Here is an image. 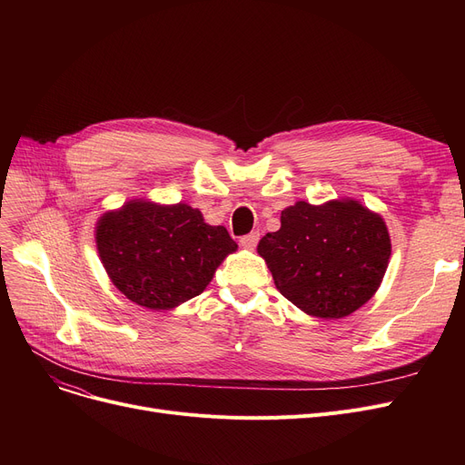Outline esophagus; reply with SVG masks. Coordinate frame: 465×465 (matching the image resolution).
I'll use <instances>...</instances> for the list:
<instances>
[{
	"instance_id": "34e87169",
	"label": "esophagus",
	"mask_w": 465,
	"mask_h": 465,
	"mask_svg": "<svg viewBox=\"0 0 465 465\" xmlns=\"http://www.w3.org/2000/svg\"><path fill=\"white\" fill-rule=\"evenodd\" d=\"M258 241H260V233H258V232H252V233H249V235H245V237H241L239 242H241L242 249L252 251V249H256Z\"/></svg>"
}]
</instances>
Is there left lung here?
Here are the masks:
<instances>
[{"mask_svg":"<svg viewBox=\"0 0 465 465\" xmlns=\"http://www.w3.org/2000/svg\"><path fill=\"white\" fill-rule=\"evenodd\" d=\"M390 252L382 216L354 200L298 202L281 213V230L258 242L281 294L324 321L343 319L373 298Z\"/></svg>","mask_w":465,"mask_h":465,"instance_id":"left-lung-1","label":"left lung"}]
</instances>
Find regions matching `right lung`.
<instances>
[{
  "label": "right lung",
  "mask_w": 465,
  "mask_h": 465,
  "mask_svg": "<svg viewBox=\"0 0 465 465\" xmlns=\"http://www.w3.org/2000/svg\"><path fill=\"white\" fill-rule=\"evenodd\" d=\"M95 245L113 284L153 311L200 296L216 267L237 251L228 230L209 226L200 209L146 200H132L97 220Z\"/></svg>",
  "instance_id": "add662e5"
}]
</instances>
